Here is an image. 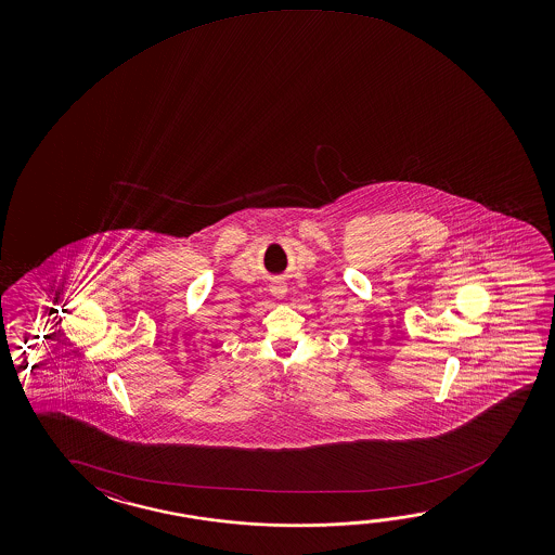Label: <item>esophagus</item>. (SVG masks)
Segmentation results:
<instances>
[{
  "instance_id": "1",
  "label": "esophagus",
  "mask_w": 555,
  "mask_h": 555,
  "mask_svg": "<svg viewBox=\"0 0 555 555\" xmlns=\"http://www.w3.org/2000/svg\"><path fill=\"white\" fill-rule=\"evenodd\" d=\"M286 284L282 281H274L273 284H271V294H273L274 298L276 300H284L286 298Z\"/></svg>"
}]
</instances>
